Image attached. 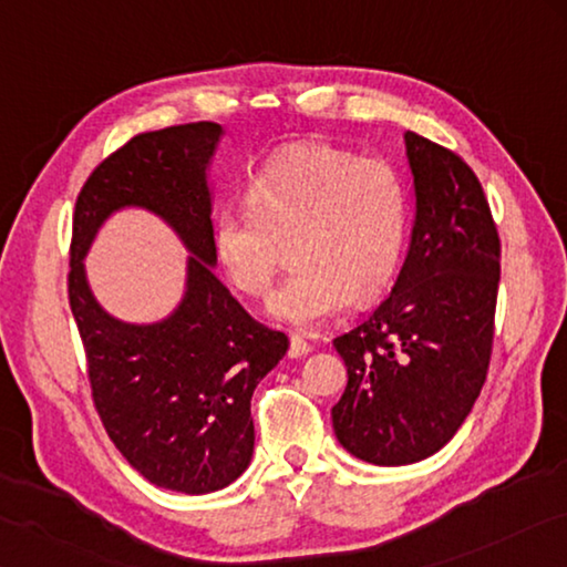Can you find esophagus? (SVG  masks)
<instances>
[{
	"label": "esophagus",
	"mask_w": 567,
	"mask_h": 567,
	"mask_svg": "<svg viewBox=\"0 0 567 567\" xmlns=\"http://www.w3.org/2000/svg\"><path fill=\"white\" fill-rule=\"evenodd\" d=\"M311 353V343H306L301 336H291V346H289V355L291 359H301V355Z\"/></svg>",
	"instance_id": "esophagus-1"
}]
</instances>
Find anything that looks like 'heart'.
I'll return each instance as SVG.
<instances>
[{
    "label": "heart",
    "instance_id": "b5f03b06",
    "mask_svg": "<svg viewBox=\"0 0 567 567\" xmlns=\"http://www.w3.org/2000/svg\"><path fill=\"white\" fill-rule=\"evenodd\" d=\"M214 256L238 291L266 296L284 246L299 268L274 293L271 313L316 331L353 301L385 289L405 244V192L383 158L323 142L293 144L258 168L246 198L214 212Z\"/></svg>",
    "mask_w": 567,
    "mask_h": 567
}]
</instances>
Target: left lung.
<instances>
[{
	"label": "left lung",
	"instance_id": "left-lung-1",
	"mask_svg": "<svg viewBox=\"0 0 567 567\" xmlns=\"http://www.w3.org/2000/svg\"><path fill=\"white\" fill-rule=\"evenodd\" d=\"M415 196L409 256L389 299L339 339L349 385L336 439L373 465L439 453L468 419L488 373L501 238L473 168L405 132Z\"/></svg>",
	"mask_w": 567,
	"mask_h": 567
}]
</instances>
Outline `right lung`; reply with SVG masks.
I'll return each mask as SVG.
<instances>
[{"instance_id": "right-lung-1", "label": "right lung", "mask_w": 567, "mask_h": 567, "mask_svg": "<svg viewBox=\"0 0 567 567\" xmlns=\"http://www.w3.org/2000/svg\"><path fill=\"white\" fill-rule=\"evenodd\" d=\"M221 124L196 122L134 136L86 178L74 208L69 306L86 353L92 399L109 439L158 488H226L254 455L251 395L289 351L214 274L208 164ZM136 205L183 238L187 289L156 324L106 315L87 289L83 256L105 218Z\"/></svg>"}]
</instances>
